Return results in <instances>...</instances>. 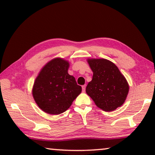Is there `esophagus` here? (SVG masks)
<instances>
[{
    "mask_svg": "<svg viewBox=\"0 0 155 155\" xmlns=\"http://www.w3.org/2000/svg\"><path fill=\"white\" fill-rule=\"evenodd\" d=\"M82 92H84V91H85V89H86V85H85V84L82 85Z\"/></svg>",
    "mask_w": 155,
    "mask_h": 155,
    "instance_id": "1",
    "label": "esophagus"
}]
</instances>
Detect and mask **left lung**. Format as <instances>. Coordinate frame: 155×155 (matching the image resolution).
I'll return each mask as SVG.
<instances>
[{
    "instance_id": "8db88e82",
    "label": "left lung",
    "mask_w": 155,
    "mask_h": 155,
    "mask_svg": "<svg viewBox=\"0 0 155 155\" xmlns=\"http://www.w3.org/2000/svg\"><path fill=\"white\" fill-rule=\"evenodd\" d=\"M93 72L92 81L86 87V92L99 108L111 111L124 103L129 86L117 66L107 59H89Z\"/></svg>"
}]
</instances>
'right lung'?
Wrapping results in <instances>:
<instances>
[{
  "label": "right lung",
  "mask_w": 155,
  "mask_h": 155,
  "mask_svg": "<svg viewBox=\"0 0 155 155\" xmlns=\"http://www.w3.org/2000/svg\"><path fill=\"white\" fill-rule=\"evenodd\" d=\"M69 63L62 58L45 65L34 84L32 94L39 107L49 114H62L82 92L73 76L68 73Z\"/></svg>",
  "instance_id": "1"
}]
</instances>
